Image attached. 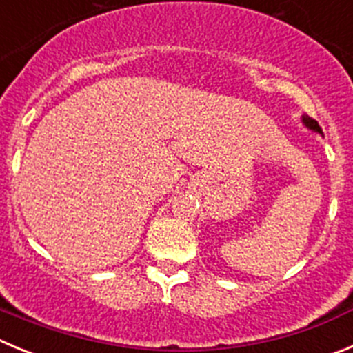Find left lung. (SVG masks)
I'll return each instance as SVG.
<instances>
[{"instance_id": "8db88e82", "label": "left lung", "mask_w": 353, "mask_h": 353, "mask_svg": "<svg viewBox=\"0 0 353 353\" xmlns=\"http://www.w3.org/2000/svg\"><path fill=\"white\" fill-rule=\"evenodd\" d=\"M301 123L305 125V127L308 128V130H312V132H317V134H321V136H322V128L319 127V123H317V121H315L314 118H310V117H308V114H303V117H301Z\"/></svg>"}]
</instances>
